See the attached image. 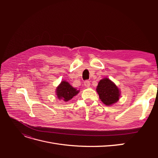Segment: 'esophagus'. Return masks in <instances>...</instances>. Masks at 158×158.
<instances>
[{
	"label": "esophagus",
	"mask_w": 158,
	"mask_h": 158,
	"mask_svg": "<svg viewBox=\"0 0 158 158\" xmlns=\"http://www.w3.org/2000/svg\"><path fill=\"white\" fill-rule=\"evenodd\" d=\"M84 85L87 88L89 87L90 86V82H89V80H85L84 82Z\"/></svg>",
	"instance_id": "esophagus-1"
}]
</instances>
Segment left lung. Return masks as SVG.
Listing matches in <instances>:
<instances>
[{
    "label": "left lung",
    "instance_id": "8db88e82",
    "mask_svg": "<svg viewBox=\"0 0 158 158\" xmlns=\"http://www.w3.org/2000/svg\"><path fill=\"white\" fill-rule=\"evenodd\" d=\"M96 90L100 99L106 106H111L119 99L120 92L118 88L108 78L100 80Z\"/></svg>",
    "mask_w": 158,
    "mask_h": 158
}]
</instances>
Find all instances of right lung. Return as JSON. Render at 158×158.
I'll list each match as a JSON object with an SVG mask.
<instances>
[{
  "mask_svg": "<svg viewBox=\"0 0 158 158\" xmlns=\"http://www.w3.org/2000/svg\"><path fill=\"white\" fill-rule=\"evenodd\" d=\"M79 90H76L66 81H63L56 88V95L59 99H63L64 102L70 100L76 94Z\"/></svg>",
  "mask_w": 158,
  "mask_h": 158,
  "instance_id": "obj_1",
  "label": "right lung"
}]
</instances>
